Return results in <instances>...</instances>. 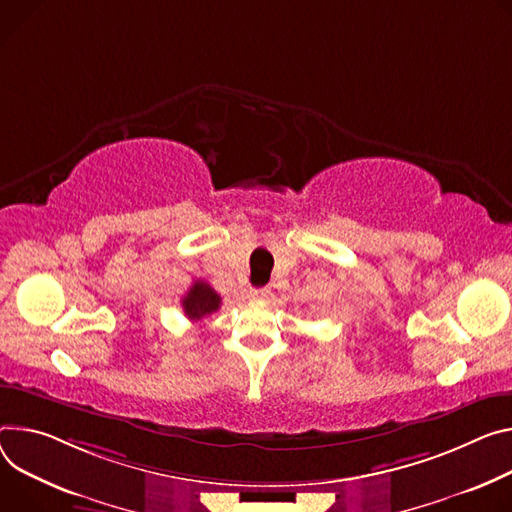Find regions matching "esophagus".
<instances>
[{
  "instance_id": "esophagus-1",
  "label": "esophagus",
  "mask_w": 512,
  "mask_h": 512,
  "mask_svg": "<svg viewBox=\"0 0 512 512\" xmlns=\"http://www.w3.org/2000/svg\"><path fill=\"white\" fill-rule=\"evenodd\" d=\"M269 294H271L269 288H251L249 290V298L251 300H267Z\"/></svg>"
}]
</instances>
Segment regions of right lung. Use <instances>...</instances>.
Instances as JSON below:
<instances>
[{"instance_id":"add662e5","label":"right lung","mask_w":512,"mask_h":512,"mask_svg":"<svg viewBox=\"0 0 512 512\" xmlns=\"http://www.w3.org/2000/svg\"><path fill=\"white\" fill-rule=\"evenodd\" d=\"M220 304H222L220 296L214 292V288H210V284H206L202 280H196L192 284V288L188 290V294H185L181 300L183 312L190 320H200V318L216 312L220 308Z\"/></svg>"}]
</instances>
